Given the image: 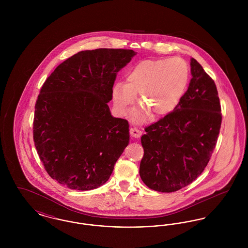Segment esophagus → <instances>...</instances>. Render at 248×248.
I'll return each instance as SVG.
<instances>
[{"instance_id":"1","label":"esophagus","mask_w":248,"mask_h":248,"mask_svg":"<svg viewBox=\"0 0 248 248\" xmlns=\"http://www.w3.org/2000/svg\"><path fill=\"white\" fill-rule=\"evenodd\" d=\"M130 135L133 137V138H136V139H139L140 136H141L142 132L139 128H136V127H132L130 128Z\"/></svg>"}]
</instances>
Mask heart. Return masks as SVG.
<instances>
[{
  "label": "heart",
  "instance_id": "b5f03b06",
  "mask_svg": "<svg viewBox=\"0 0 248 248\" xmlns=\"http://www.w3.org/2000/svg\"><path fill=\"white\" fill-rule=\"evenodd\" d=\"M189 67L180 58L146 59L127 71L125 81L112 87V100L120 115L126 114L139 94L143 104L135 110L134 118L143 121L153 112L163 117L173 111L189 82Z\"/></svg>",
  "mask_w": 248,
  "mask_h": 248
}]
</instances>
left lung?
I'll return each mask as SVG.
<instances>
[{
  "label": "left lung",
  "instance_id": "8db88e82",
  "mask_svg": "<svg viewBox=\"0 0 248 248\" xmlns=\"http://www.w3.org/2000/svg\"><path fill=\"white\" fill-rule=\"evenodd\" d=\"M188 90L174 110L147 126L141 137L142 181L161 192L188 186L208 164L221 125V108L212 78L194 59Z\"/></svg>",
  "mask_w": 248,
  "mask_h": 248
}]
</instances>
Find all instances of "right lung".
Segmentation results:
<instances>
[{"instance_id": "1", "label": "right lung", "mask_w": 248, "mask_h": 248, "mask_svg": "<svg viewBox=\"0 0 248 248\" xmlns=\"http://www.w3.org/2000/svg\"><path fill=\"white\" fill-rule=\"evenodd\" d=\"M129 49L81 51L43 84L35 104L33 140L48 175L71 189L103 185L129 143V124L112 117L108 102Z\"/></svg>"}]
</instances>
